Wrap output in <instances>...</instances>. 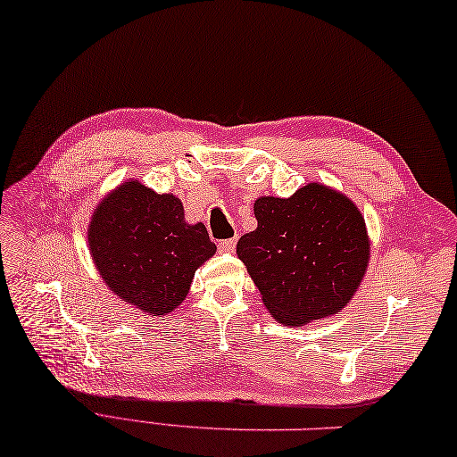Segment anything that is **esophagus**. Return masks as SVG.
<instances>
[{
    "label": "esophagus",
    "instance_id": "34e87169",
    "mask_svg": "<svg viewBox=\"0 0 457 457\" xmlns=\"http://www.w3.org/2000/svg\"><path fill=\"white\" fill-rule=\"evenodd\" d=\"M235 248H237V238H227L219 243V253L230 254V253H235Z\"/></svg>",
    "mask_w": 457,
    "mask_h": 457
}]
</instances>
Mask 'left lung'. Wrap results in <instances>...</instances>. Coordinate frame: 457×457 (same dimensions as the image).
I'll list each match as a JSON object with an SVG mask.
<instances>
[{"label":"left lung","instance_id":"left-lung-1","mask_svg":"<svg viewBox=\"0 0 457 457\" xmlns=\"http://www.w3.org/2000/svg\"><path fill=\"white\" fill-rule=\"evenodd\" d=\"M256 228L237 254L274 320L304 326L354 298L370 262L366 220L354 201L322 183L288 196H258Z\"/></svg>","mask_w":457,"mask_h":457}]
</instances>
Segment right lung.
Segmentation results:
<instances>
[{"label":"right lung","instance_id":"right-lung-1","mask_svg":"<svg viewBox=\"0 0 457 457\" xmlns=\"http://www.w3.org/2000/svg\"><path fill=\"white\" fill-rule=\"evenodd\" d=\"M87 243L107 288L149 316L179 308L196 269L217 253L203 222L185 220L179 196L154 193L137 179L95 204Z\"/></svg>","mask_w":457,"mask_h":457}]
</instances>
